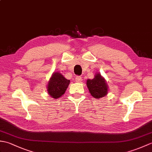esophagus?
Returning <instances> with one entry per match:
<instances>
[{
    "mask_svg": "<svg viewBox=\"0 0 152 152\" xmlns=\"http://www.w3.org/2000/svg\"><path fill=\"white\" fill-rule=\"evenodd\" d=\"M75 80L76 82H81L82 81V78L81 76H77Z\"/></svg>",
    "mask_w": 152,
    "mask_h": 152,
    "instance_id": "esophagus-1",
    "label": "esophagus"
}]
</instances>
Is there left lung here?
Returning a JSON list of instances; mask_svg holds the SVG:
<instances>
[{
	"instance_id": "obj_1",
	"label": "left lung",
	"mask_w": 152,
	"mask_h": 152,
	"mask_svg": "<svg viewBox=\"0 0 152 152\" xmlns=\"http://www.w3.org/2000/svg\"><path fill=\"white\" fill-rule=\"evenodd\" d=\"M89 93L94 98L100 99L107 95L108 87L104 78L97 73L95 74L94 78L88 79L86 82Z\"/></svg>"
}]
</instances>
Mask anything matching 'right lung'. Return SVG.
<instances>
[{"label": "right lung", "instance_id": "right-lung-1", "mask_svg": "<svg viewBox=\"0 0 152 152\" xmlns=\"http://www.w3.org/2000/svg\"><path fill=\"white\" fill-rule=\"evenodd\" d=\"M70 83V80L66 79L60 72H54L47 86V91L51 97L58 99L64 93Z\"/></svg>", "mask_w": 152, "mask_h": 152}]
</instances>
